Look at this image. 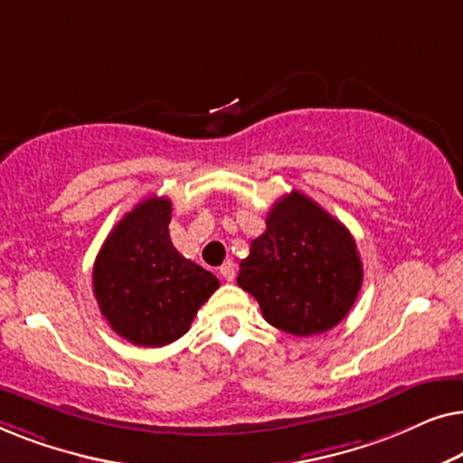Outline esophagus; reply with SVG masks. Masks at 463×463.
Wrapping results in <instances>:
<instances>
[{
    "label": "esophagus",
    "instance_id": "34e87169",
    "mask_svg": "<svg viewBox=\"0 0 463 463\" xmlns=\"http://www.w3.org/2000/svg\"><path fill=\"white\" fill-rule=\"evenodd\" d=\"M219 274L223 276L227 282H232L233 278H236V265H233L232 261H225V263L219 268Z\"/></svg>",
    "mask_w": 463,
    "mask_h": 463
}]
</instances>
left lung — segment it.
I'll list each match as a JSON object with an SVG mask.
<instances>
[{"label":"left lung","instance_id":"1","mask_svg":"<svg viewBox=\"0 0 463 463\" xmlns=\"http://www.w3.org/2000/svg\"><path fill=\"white\" fill-rule=\"evenodd\" d=\"M238 287L255 297L271 326L297 337L331 331L363 287V263L347 227L306 194L271 206L265 232L242 259Z\"/></svg>","mask_w":463,"mask_h":463}]
</instances>
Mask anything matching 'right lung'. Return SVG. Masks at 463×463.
Segmentation results:
<instances>
[{"label": "right lung", "instance_id": "right-lung-1", "mask_svg": "<svg viewBox=\"0 0 463 463\" xmlns=\"http://www.w3.org/2000/svg\"><path fill=\"white\" fill-rule=\"evenodd\" d=\"M173 204L151 198L113 227L92 269L100 314L119 337L162 347L183 337L219 280L170 242Z\"/></svg>", "mask_w": 463, "mask_h": 463}]
</instances>
